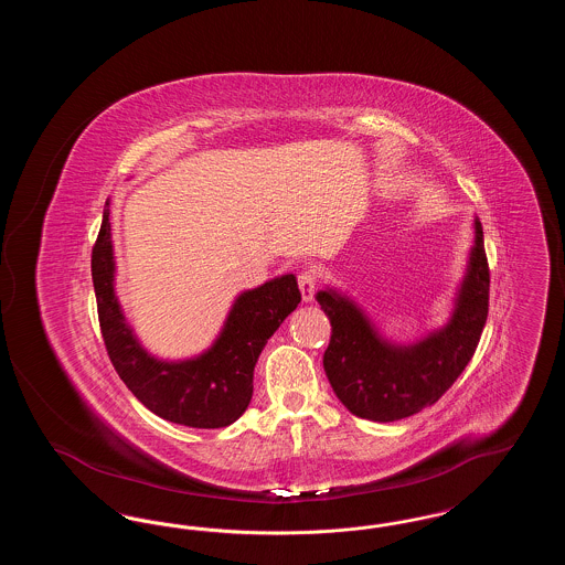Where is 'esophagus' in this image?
I'll return each mask as SVG.
<instances>
[{"mask_svg":"<svg viewBox=\"0 0 565 565\" xmlns=\"http://www.w3.org/2000/svg\"><path fill=\"white\" fill-rule=\"evenodd\" d=\"M316 281H318V277H316L313 270H300V273H298V288H300V295H302L305 302L313 300V295H316Z\"/></svg>","mask_w":565,"mask_h":565,"instance_id":"esophagus-1","label":"esophagus"}]
</instances>
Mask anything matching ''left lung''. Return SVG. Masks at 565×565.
Segmentation results:
<instances>
[{"instance_id":"8db88e82","label":"left lung","mask_w":565,"mask_h":565,"mask_svg":"<svg viewBox=\"0 0 565 565\" xmlns=\"http://www.w3.org/2000/svg\"><path fill=\"white\" fill-rule=\"evenodd\" d=\"M316 298L332 326L323 371L337 398L362 419L385 424L411 417L456 383L479 345L489 311L483 226L477 217L475 245L449 322L415 343L383 339L350 296L334 288Z\"/></svg>"}]
</instances>
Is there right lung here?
Returning a JSON list of instances; mask_svg holds the SVG:
<instances>
[{"mask_svg": "<svg viewBox=\"0 0 565 565\" xmlns=\"http://www.w3.org/2000/svg\"><path fill=\"white\" fill-rule=\"evenodd\" d=\"M90 270L102 334L116 373L146 408L189 428H224L242 417L252 401L260 351L300 302L292 273L245 290L235 298L210 350L171 362L143 350L114 292L109 201L93 247Z\"/></svg>", "mask_w": 565, "mask_h": 565, "instance_id": "1", "label": "right lung"}]
</instances>
